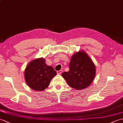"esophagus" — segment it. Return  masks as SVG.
<instances>
[{
    "label": "esophagus",
    "mask_w": 123,
    "mask_h": 123,
    "mask_svg": "<svg viewBox=\"0 0 123 123\" xmlns=\"http://www.w3.org/2000/svg\"><path fill=\"white\" fill-rule=\"evenodd\" d=\"M62 72H63L62 70H60V71H57V74H59V75H61V74L62 73Z\"/></svg>",
    "instance_id": "obj_1"
}]
</instances>
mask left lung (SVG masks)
Returning <instances> with one entry per match:
<instances>
[{"instance_id":"left-lung-1","label":"left lung","mask_w":123,"mask_h":123,"mask_svg":"<svg viewBox=\"0 0 123 123\" xmlns=\"http://www.w3.org/2000/svg\"><path fill=\"white\" fill-rule=\"evenodd\" d=\"M69 71L62 74L68 85L76 90L87 87L95 76L96 68L87 54L83 50L79 51L71 57Z\"/></svg>"}]
</instances>
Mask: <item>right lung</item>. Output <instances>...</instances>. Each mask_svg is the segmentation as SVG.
Masks as SVG:
<instances>
[{
  "instance_id": "right-lung-1",
  "label": "right lung",
  "mask_w": 123,
  "mask_h": 123,
  "mask_svg": "<svg viewBox=\"0 0 123 123\" xmlns=\"http://www.w3.org/2000/svg\"><path fill=\"white\" fill-rule=\"evenodd\" d=\"M56 75L52 67L45 63L41 58L30 62L25 70V79L29 87L37 91L44 90L49 85L51 80Z\"/></svg>"
}]
</instances>
